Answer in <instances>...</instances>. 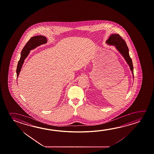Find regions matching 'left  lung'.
Returning a JSON list of instances; mask_svg holds the SVG:
<instances>
[{
    "label": "left lung",
    "instance_id": "8db88e82",
    "mask_svg": "<svg viewBox=\"0 0 154 154\" xmlns=\"http://www.w3.org/2000/svg\"><path fill=\"white\" fill-rule=\"evenodd\" d=\"M106 42L110 45H115L118 51L124 56L127 63H128L129 66H130L134 78L133 65L132 60L129 54L128 48L125 41L120 35L118 34H112L109 37V39L106 41Z\"/></svg>",
    "mask_w": 154,
    "mask_h": 154
}]
</instances>
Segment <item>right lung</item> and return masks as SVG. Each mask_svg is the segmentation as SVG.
I'll return each instance as SVG.
<instances>
[{
    "label": "right lung",
    "instance_id": "1",
    "mask_svg": "<svg viewBox=\"0 0 154 154\" xmlns=\"http://www.w3.org/2000/svg\"><path fill=\"white\" fill-rule=\"evenodd\" d=\"M47 42V38L43 36H33L30 38L27 43L26 44L25 47H23L21 53V57L19 61L18 62V66L17 68V77L18 78V75L20 72L21 69L22 68L23 63L24 60H25L26 57L28 56V54L31 50L36 48V47L39 46L41 45L46 43Z\"/></svg>",
    "mask_w": 154,
    "mask_h": 154
}]
</instances>
